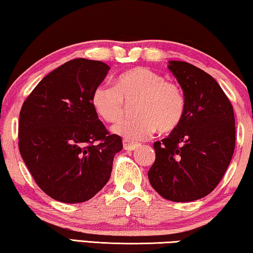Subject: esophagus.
<instances>
[{
	"mask_svg": "<svg viewBox=\"0 0 253 253\" xmlns=\"http://www.w3.org/2000/svg\"><path fill=\"white\" fill-rule=\"evenodd\" d=\"M137 147H138L137 143H133V142H129V141H127V140L124 141V148H125L126 150H128V151H133Z\"/></svg>",
	"mask_w": 253,
	"mask_h": 253,
	"instance_id": "esophagus-1",
	"label": "esophagus"
}]
</instances>
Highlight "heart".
Wrapping results in <instances>:
<instances>
[{
	"instance_id": "obj_1",
	"label": "heart",
	"mask_w": 253,
	"mask_h": 253,
	"mask_svg": "<svg viewBox=\"0 0 253 253\" xmlns=\"http://www.w3.org/2000/svg\"><path fill=\"white\" fill-rule=\"evenodd\" d=\"M135 116L123 119L112 131L129 141H140L157 129L169 133L179 127L186 111V98L179 84L148 67H134L117 78L116 86L102 84L92 91L91 104L106 123H117L126 103L134 102Z\"/></svg>"
}]
</instances>
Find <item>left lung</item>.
Here are the masks:
<instances>
[{
  "label": "left lung",
  "instance_id": "left-lung-1",
  "mask_svg": "<svg viewBox=\"0 0 253 253\" xmlns=\"http://www.w3.org/2000/svg\"><path fill=\"white\" fill-rule=\"evenodd\" d=\"M169 69L186 98L179 127L154 143L156 161L148 172L152 188L172 202H193L218 186L235 149V118L219 84L198 67L170 60Z\"/></svg>",
  "mask_w": 253,
  "mask_h": 253
}]
</instances>
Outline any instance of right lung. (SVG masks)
<instances>
[{"label": "right lung", "mask_w": 253, "mask_h": 253, "mask_svg": "<svg viewBox=\"0 0 253 253\" xmlns=\"http://www.w3.org/2000/svg\"><path fill=\"white\" fill-rule=\"evenodd\" d=\"M109 70L99 60H70L47 74L21 106L20 155L41 190L58 202L94 197L123 149L122 137L109 133L91 104Z\"/></svg>", "instance_id": "1"}]
</instances>
